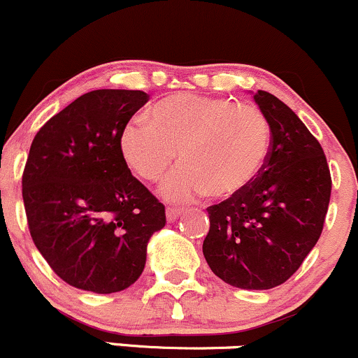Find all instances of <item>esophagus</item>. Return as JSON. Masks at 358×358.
<instances>
[{
  "label": "esophagus",
  "instance_id": "obj_1",
  "mask_svg": "<svg viewBox=\"0 0 358 358\" xmlns=\"http://www.w3.org/2000/svg\"><path fill=\"white\" fill-rule=\"evenodd\" d=\"M165 213H167V220L169 222H174V220H178L180 215L184 213V210L178 208V206H169V208L165 210Z\"/></svg>",
  "mask_w": 358,
  "mask_h": 358
}]
</instances>
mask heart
<instances>
[{
    "mask_svg": "<svg viewBox=\"0 0 358 358\" xmlns=\"http://www.w3.org/2000/svg\"><path fill=\"white\" fill-rule=\"evenodd\" d=\"M270 150L271 126L259 107L206 95L165 97L119 136L122 160L147 182L162 180L179 155L182 165L164 186L172 201L241 194L259 178Z\"/></svg>",
    "mask_w": 358,
    "mask_h": 358,
    "instance_id": "b5f03b06",
    "label": "heart"
}]
</instances>
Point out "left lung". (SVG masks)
Returning a JSON list of instances; mask_svg holds the SVG:
<instances>
[{
    "label": "left lung",
    "instance_id": "obj_1",
    "mask_svg": "<svg viewBox=\"0 0 358 358\" xmlns=\"http://www.w3.org/2000/svg\"><path fill=\"white\" fill-rule=\"evenodd\" d=\"M255 101L271 126L270 157L248 189L206 208L203 255L229 285L268 290L285 283L316 245L331 174L322 147L290 107L264 90Z\"/></svg>",
    "mask_w": 358,
    "mask_h": 358
}]
</instances>
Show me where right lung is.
Returning a JSON list of instances; mask_svg holds the SVG:
<instances>
[{"label":"right lung","instance_id":"obj_1","mask_svg":"<svg viewBox=\"0 0 358 358\" xmlns=\"http://www.w3.org/2000/svg\"><path fill=\"white\" fill-rule=\"evenodd\" d=\"M141 90H94L52 116L30 145L22 196L30 236L68 285L113 294L133 285L165 206L122 160L119 136Z\"/></svg>","mask_w":358,"mask_h":358}]
</instances>
